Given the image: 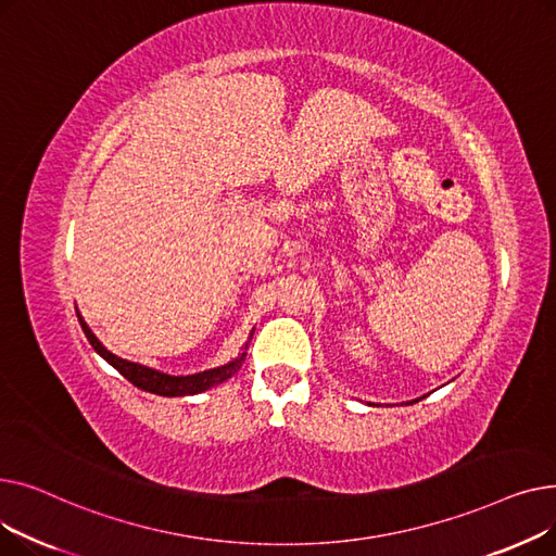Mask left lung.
Returning a JSON list of instances; mask_svg holds the SVG:
<instances>
[{"label":"left lung","instance_id":"left-lung-1","mask_svg":"<svg viewBox=\"0 0 556 556\" xmlns=\"http://www.w3.org/2000/svg\"><path fill=\"white\" fill-rule=\"evenodd\" d=\"M424 396H426V394H424ZM424 396H419V399H415V401H407V405H410V403H417V401H421ZM369 405H371V403H369Z\"/></svg>","mask_w":556,"mask_h":556}]
</instances>
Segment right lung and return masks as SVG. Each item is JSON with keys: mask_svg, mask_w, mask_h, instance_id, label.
I'll use <instances>...</instances> for the list:
<instances>
[{"mask_svg": "<svg viewBox=\"0 0 556 556\" xmlns=\"http://www.w3.org/2000/svg\"><path fill=\"white\" fill-rule=\"evenodd\" d=\"M76 315H78V323H80L87 340H90V344L94 346V352L103 361H108L124 378H128V381L135 388L143 390V392H151V394H160V396H191V394H200L204 390H210V388L227 381L229 376H233V374L241 369V365H243V361L248 356L245 349H248V344L252 340V333H254V331L250 333L248 342L241 346V354L233 358V361H229V363H225L220 367H214V369H204V371H195V374H187V376H170V374H164V371H160L155 367H149V365H141V363H132V361L114 356L112 352H108V349L101 344V340L92 333V329L85 325V319H83V315L78 311H76Z\"/></svg>", "mask_w": 556, "mask_h": 556, "instance_id": "add662e5", "label": "right lung"}]
</instances>
